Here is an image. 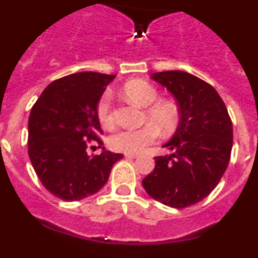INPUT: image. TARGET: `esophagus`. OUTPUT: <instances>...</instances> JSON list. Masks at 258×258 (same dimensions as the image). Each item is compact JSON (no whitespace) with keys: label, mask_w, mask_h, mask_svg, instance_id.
I'll return each mask as SVG.
<instances>
[{"label":"esophagus","mask_w":258,"mask_h":258,"mask_svg":"<svg viewBox=\"0 0 258 258\" xmlns=\"http://www.w3.org/2000/svg\"><path fill=\"white\" fill-rule=\"evenodd\" d=\"M124 156H126V157H128V158L139 157V155H137V153H124Z\"/></svg>","instance_id":"34e87169"}]
</instances>
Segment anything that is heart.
I'll return each mask as SVG.
<instances>
[{"instance_id":"b5f03b06","label":"heart","mask_w":258,"mask_h":258,"mask_svg":"<svg viewBox=\"0 0 258 258\" xmlns=\"http://www.w3.org/2000/svg\"><path fill=\"white\" fill-rule=\"evenodd\" d=\"M123 91L128 100L141 107H148L152 103L156 102L158 97L155 87L141 80L130 81L124 85ZM111 101L112 95L110 91H106L97 103V118L103 127H111L113 124ZM146 119L152 123H147L140 128H122L114 132L108 140L110 147L114 151L126 153L141 152L148 145L156 141L158 137L157 126L163 132H168L176 126L177 111L171 103H155L146 111Z\"/></svg>"}]
</instances>
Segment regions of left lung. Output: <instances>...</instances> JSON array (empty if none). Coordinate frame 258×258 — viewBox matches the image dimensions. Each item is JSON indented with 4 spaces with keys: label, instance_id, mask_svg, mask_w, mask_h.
<instances>
[{
    "label": "left lung",
    "instance_id": "left-lung-1",
    "mask_svg": "<svg viewBox=\"0 0 258 258\" xmlns=\"http://www.w3.org/2000/svg\"><path fill=\"white\" fill-rule=\"evenodd\" d=\"M150 79L175 97L179 122L162 145L171 153L155 157V168L142 186L156 201L184 209L209 196L222 178L232 150V122L217 91L199 77L165 71Z\"/></svg>",
    "mask_w": 258,
    "mask_h": 258
}]
</instances>
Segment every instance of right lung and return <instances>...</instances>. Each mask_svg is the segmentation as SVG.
I'll return each mask as SVG.
<instances>
[{"instance_id":"add662e5","label":"right lung","mask_w":258,"mask_h":258,"mask_svg":"<svg viewBox=\"0 0 258 258\" xmlns=\"http://www.w3.org/2000/svg\"><path fill=\"white\" fill-rule=\"evenodd\" d=\"M114 75L77 72L43 90L28 118V156L45 188L63 201H80L100 191L121 153H87L88 141L102 135L97 103Z\"/></svg>"}]
</instances>
